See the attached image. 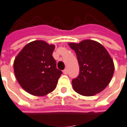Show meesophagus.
I'll list each match as a JSON object with an SVG mask.
<instances>
[{"mask_svg":"<svg viewBox=\"0 0 127 127\" xmlns=\"http://www.w3.org/2000/svg\"><path fill=\"white\" fill-rule=\"evenodd\" d=\"M63 72H64V74H65V75H67L68 73V70L67 68L64 69V70H63Z\"/></svg>","mask_w":127,"mask_h":127,"instance_id":"1","label":"esophagus"}]
</instances>
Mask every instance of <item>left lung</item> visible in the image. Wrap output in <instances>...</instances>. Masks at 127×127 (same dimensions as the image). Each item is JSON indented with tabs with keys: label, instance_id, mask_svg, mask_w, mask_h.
Wrapping results in <instances>:
<instances>
[{
	"label": "left lung",
	"instance_id": "left-lung-1",
	"mask_svg": "<svg viewBox=\"0 0 127 127\" xmlns=\"http://www.w3.org/2000/svg\"><path fill=\"white\" fill-rule=\"evenodd\" d=\"M68 45L75 50L79 65L78 77L72 81L75 91L84 96L102 91L114 73V64L109 52L102 44L89 39Z\"/></svg>",
	"mask_w": 127,
	"mask_h": 127
}]
</instances>
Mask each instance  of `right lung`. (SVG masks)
Masks as SVG:
<instances>
[{"instance_id": "right-lung-1", "label": "right lung", "mask_w": 127, "mask_h": 127, "mask_svg": "<svg viewBox=\"0 0 127 127\" xmlns=\"http://www.w3.org/2000/svg\"><path fill=\"white\" fill-rule=\"evenodd\" d=\"M55 48L44 41H34L25 45L14 59L16 78L30 94L43 96L56 88L62 72L57 68L52 57Z\"/></svg>"}]
</instances>
